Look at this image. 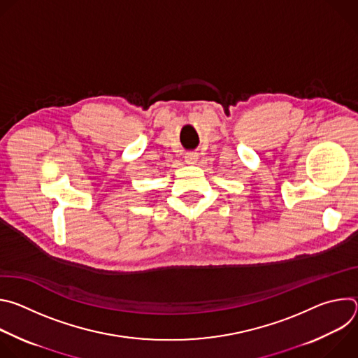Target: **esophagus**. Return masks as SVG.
Instances as JSON below:
<instances>
[{
    "label": "esophagus",
    "mask_w": 358,
    "mask_h": 358,
    "mask_svg": "<svg viewBox=\"0 0 358 358\" xmlns=\"http://www.w3.org/2000/svg\"><path fill=\"white\" fill-rule=\"evenodd\" d=\"M185 163L187 164H195V162H196V159H198V155L196 152H194V151H188V152H185Z\"/></svg>",
    "instance_id": "esophagus-1"
}]
</instances>
